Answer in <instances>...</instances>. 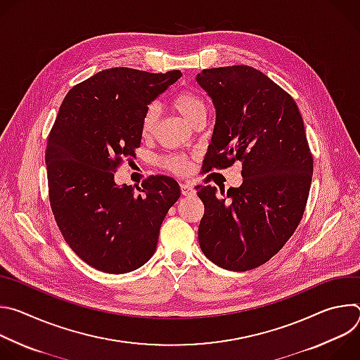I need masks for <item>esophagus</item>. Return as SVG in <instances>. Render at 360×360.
<instances>
[{"instance_id": "esophagus-1", "label": "esophagus", "mask_w": 360, "mask_h": 360, "mask_svg": "<svg viewBox=\"0 0 360 360\" xmlns=\"http://www.w3.org/2000/svg\"><path fill=\"white\" fill-rule=\"evenodd\" d=\"M181 192H182V195H185V196H193V195H195V188H193L191 184L182 182V184H181Z\"/></svg>"}]
</instances>
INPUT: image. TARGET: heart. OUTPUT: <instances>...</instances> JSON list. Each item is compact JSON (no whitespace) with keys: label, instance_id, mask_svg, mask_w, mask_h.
Here are the masks:
<instances>
[{"label":"heart","instance_id":"obj_1","mask_svg":"<svg viewBox=\"0 0 360 360\" xmlns=\"http://www.w3.org/2000/svg\"><path fill=\"white\" fill-rule=\"evenodd\" d=\"M174 110H176L188 122L192 125L200 120L207 118L208 108L205 101L193 91L191 89H182L176 92L171 101ZM158 117L160 111L157 105H149L141 120V135L143 138H150L155 134L157 125H158ZM162 164L167 169L175 174H186L189 171V160L181 153H172L162 160Z\"/></svg>","mask_w":360,"mask_h":360}]
</instances>
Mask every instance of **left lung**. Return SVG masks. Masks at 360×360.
<instances>
[{"label": "left lung", "instance_id": "obj_1", "mask_svg": "<svg viewBox=\"0 0 360 360\" xmlns=\"http://www.w3.org/2000/svg\"><path fill=\"white\" fill-rule=\"evenodd\" d=\"M198 84L217 110L205 172L240 162L239 188L198 185L205 214L199 245L215 265L245 272L266 264L296 231L309 196L314 158L293 98L259 70H203Z\"/></svg>", "mask_w": 360, "mask_h": 360}]
</instances>
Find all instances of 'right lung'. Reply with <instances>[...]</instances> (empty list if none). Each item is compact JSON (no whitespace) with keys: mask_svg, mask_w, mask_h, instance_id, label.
Returning <instances> with one entry per match:
<instances>
[{"mask_svg":"<svg viewBox=\"0 0 360 360\" xmlns=\"http://www.w3.org/2000/svg\"><path fill=\"white\" fill-rule=\"evenodd\" d=\"M181 71H99L65 95L46 141L48 196L70 248L89 266L127 274L146 264L181 189L174 178L149 176L118 186L114 174L141 146V120Z\"/></svg>","mask_w":360,"mask_h":360,"instance_id":"right-lung-1","label":"right lung"}]
</instances>
